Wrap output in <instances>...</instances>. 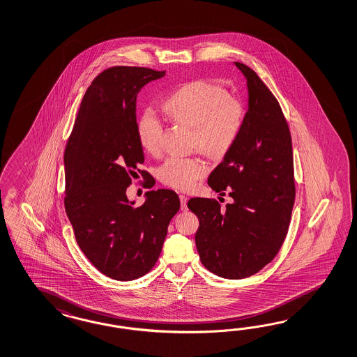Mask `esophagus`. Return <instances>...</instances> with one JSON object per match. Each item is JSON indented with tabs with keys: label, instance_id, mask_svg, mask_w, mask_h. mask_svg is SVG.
<instances>
[{
	"label": "esophagus",
	"instance_id": "obj_1",
	"mask_svg": "<svg viewBox=\"0 0 357 357\" xmlns=\"http://www.w3.org/2000/svg\"><path fill=\"white\" fill-rule=\"evenodd\" d=\"M179 199H181V209L182 211H187V197L184 195H179Z\"/></svg>",
	"mask_w": 357,
	"mask_h": 357
}]
</instances>
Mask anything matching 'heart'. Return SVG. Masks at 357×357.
I'll list each match as a JSON object with an SVG mask.
<instances>
[{
  "label": "heart",
  "mask_w": 357,
  "mask_h": 357,
  "mask_svg": "<svg viewBox=\"0 0 357 357\" xmlns=\"http://www.w3.org/2000/svg\"><path fill=\"white\" fill-rule=\"evenodd\" d=\"M165 113L176 123L192 128V146L212 158H222L231 151L245 122V106L226 88L209 80L197 79L183 84L165 100ZM164 126L152 113L140 118L136 134L148 153L161 149ZM208 172L200 155H172L158 167L162 183L188 191Z\"/></svg>",
  "instance_id": "b5f03b06"
}]
</instances>
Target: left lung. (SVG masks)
Instances as JSON below:
<instances>
[{
    "label": "left lung",
    "instance_id": "obj_1",
    "mask_svg": "<svg viewBox=\"0 0 357 357\" xmlns=\"http://www.w3.org/2000/svg\"><path fill=\"white\" fill-rule=\"evenodd\" d=\"M247 77L250 107L241 136L208 178L215 192L234 199L226 209L215 199L192 197L188 208L200 221L195 235L204 266L222 278L251 277L280 252L295 203L292 142L278 100L251 68L235 62Z\"/></svg>",
    "mask_w": 357,
    "mask_h": 357
}]
</instances>
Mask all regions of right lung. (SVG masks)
Instances as JSON below:
<instances>
[{
  "instance_id": "right-lung-1",
  "label": "right lung",
  "mask_w": 357,
  "mask_h": 357,
  "mask_svg": "<svg viewBox=\"0 0 357 357\" xmlns=\"http://www.w3.org/2000/svg\"><path fill=\"white\" fill-rule=\"evenodd\" d=\"M165 71L114 66L88 87L65 149V209L80 250L97 270L116 280L145 275L158 260L167 226L181 208L172 190L146 192L134 206L126 191L146 170L136 134V96Z\"/></svg>"
}]
</instances>
